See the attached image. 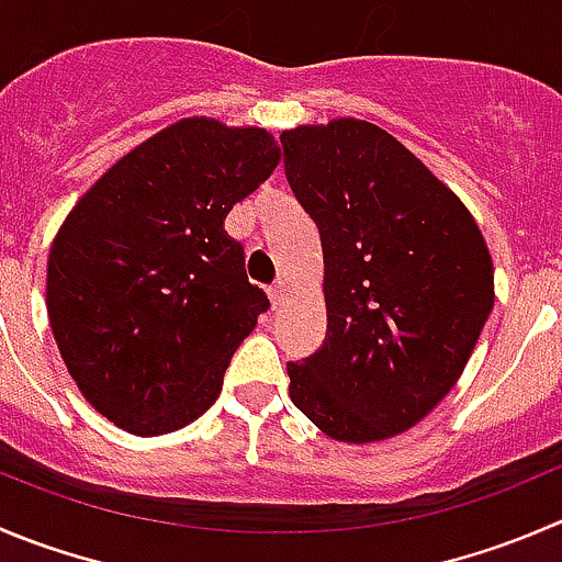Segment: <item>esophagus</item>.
<instances>
[{"instance_id": "esophagus-1", "label": "esophagus", "mask_w": 562, "mask_h": 562, "mask_svg": "<svg viewBox=\"0 0 562 562\" xmlns=\"http://www.w3.org/2000/svg\"><path fill=\"white\" fill-rule=\"evenodd\" d=\"M267 295H270L272 308H281L286 303V297H290V290H286L284 281H278L276 286H270V292H267Z\"/></svg>"}]
</instances>
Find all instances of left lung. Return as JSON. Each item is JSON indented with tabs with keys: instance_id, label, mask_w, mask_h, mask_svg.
I'll return each mask as SVG.
<instances>
[{
	"instance_id": "left-lung-1",
	"label": "left lung",
	"mask_w": 562,
	"mask_h": 562,
	"mask_svg": "<svg viewBox=\"0 0 562 562\" xmlns=\"http://www.w3.org/2000/svg\"><path fill=\"white\" fill-rule=\"evenodd\" d=\"M286 179L323 239L325 341L286 364L319 430L372 445L425 419L467 370L494 308L472 212L394 135L358 117L281 132Z\"/></svg>"
}]
</instances>
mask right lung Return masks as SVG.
<instances>
[{
  "label": "right lung",
  "mask_w": 562,
  "mask_h": 562,
  "mask_svg": "<svg viewBox=\"0 0 562 562\" xmlns=\"http://www.w3.org/2000/svg\"><path fill=\"white\" fill-rule=\"evenodd\" d=\"M278 162L261 126L181 117L110 165L57 228L52 334L112 425L162 436L217 400L234 350L270 306L223 221Z\"/></svg>",
  "instance_id": "add662e5"
}]
</instances>
